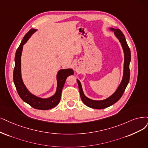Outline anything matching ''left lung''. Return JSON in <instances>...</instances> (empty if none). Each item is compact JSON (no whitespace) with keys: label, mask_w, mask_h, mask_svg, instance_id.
I'll return each instance as SVG.
<instances>
[{"label":"left lung","mask_w":148,"mask_h":148,"mask_svg":"<svg viewBox=\"0 0 148 148\" xmlns=\"http://www.w3.org/2000/svg\"><path fill=\"white\" fill-rule=\"evenodd\" d=\"M109 30L112 31L114 33V35L121 43L122 46L123 52H124V68H123V75L121 83L119 85L116 91L108 97L105 99L96 101L92 100L87 97L84 92L82 86L80 82L78 79H77V84L79 86V92L80 95L81 99L86 106H88L92 108L96 109H103L113 105V103L116 102L121 97L124 92L126 88V87L129 84L130 79V69L129 64L131 60V55L130 49L127 45V43L125 40V36L122 32L118 29L110 28Z\"/></svg>","instance_id":"8db88e82"}]
</instances>
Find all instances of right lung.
<instances>
[{
	"label": "right lung",
	"mask_w": 148,
	"mask_h": 148,
	"mask_svg": "<svg viewBox=\"0 0 148 148\" xmlns=\"http://www.w3.org/2000/svg\"><path fill=\"white\" fill-rule=\"evenodd\" d=\"M37 31V29H32L24 36L19 47L16 52L14 62L15 66L13 72V81L16 90L20 97L23 101L28 103L33 108L38 110H49L57 106L61 99L62 91L65 81L68 76L74 75L73 69H63L58 71L57 74V90L52 96L47 98L38 97L30 92L27 88L22 78L21 74V56L23 46L29 40L32 35Z\"/></svg>",
	"instance_id": "right-lung-1"
}]
</instances>
